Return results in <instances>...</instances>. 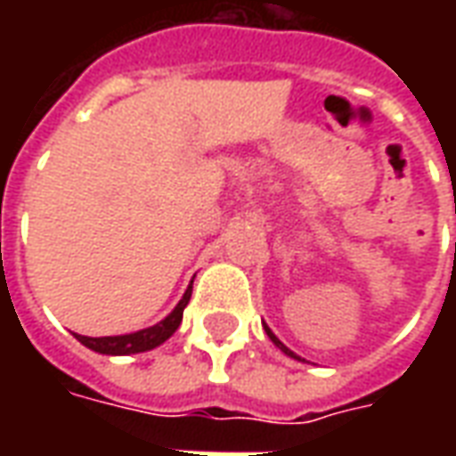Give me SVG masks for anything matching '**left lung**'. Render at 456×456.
<instances>
[{
  "label": "left lung",
  "mask_w": 456,
  "mask_h": 456,
  "mask_svg": "<svg viewBox=\"0 0 456 456\" xmlns=\"http://www.w3.org/2000/svg\"><path fill=\"white\" fill-rule=\"evenodd\" d=\"M264 330H266V335H268V339H271V342L276 344V346H278V349H281V352H283V354H288V356H293V359H297V362H305V359H300V356H297V354H296V352H290V349H288L286 344L281 342V339H278V337H276V335H273V332H271V330H268V327H266V325H264Z\"/></svg>",
  "instance_id": "obj_1"
}]
</instances>
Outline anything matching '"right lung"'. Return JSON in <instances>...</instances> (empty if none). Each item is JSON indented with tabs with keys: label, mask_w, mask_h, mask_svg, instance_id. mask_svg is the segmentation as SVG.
Wrapping results in <instances>:
<instances>
[{
	"label": "right lung",
	"mask_w": 456,
	"mask_h": 456,
	"mask_svg": "<svg viewBox=\"0 0 456 456\" xmlns=\"http://www.w3.org/2000/svg\"><path fill=\"white\" fill-rule=\"evenodd\" d=\"M190 296H192V283L185 290V296L180 297V303L173 307L166 320H160L159 325L146 327V330H139V332H131V335H117V337H85L75 335V339L80 344H85L87 349L100 354H110V356H129V354L149 352V349H156L159 344H163L168 339L175 330L183 322V310L190 303Z\"/></svg>",
	"instance_id": "1"
}]
</instances>
